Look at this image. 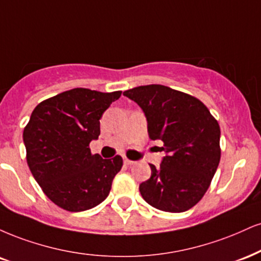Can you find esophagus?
<instances>
[{"instance_id": "1", "label": "esophagus", "mask_w": 261, "mask_h": 261, "mask_svg": "<svg viewBox=\"0 0 261 261\" xmlns=\"http://www.w3.org/2000/svg\"><path fill=\"white\" fill-rule=\"evenodd\" d=\"M124 164L125 165H133V164H135V162L130 161V159L126 158V156H124Z\"/></svg>"}]
</instances>
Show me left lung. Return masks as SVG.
<instances>
[{
  "instance_id": "8db88e82",
  "label": "left lung",
  "mask_w": 261,
  "mask_h": 261,
  "mask_svg": "<svg viewBox=\"0 0 261 261\" xmlns=\"http://www.w3.org/2000/svg\"><path fill=\"white\" fill-rule=\"evenodd\" d=\"M124 96L141 107L150 140H162L166 155L140 185L149 205L182 213L196 205L210 186L220 162V126L196 97L164 85L134 87Z\"/></svg>"
}]
</instances>
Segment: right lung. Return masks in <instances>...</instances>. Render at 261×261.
<instances>
[{
    "instance_id": "add662e5",
    "label": "right lung",
    "mask_w": 261,
    "mask_h": 261,
    "mask_svg": "<svg viewBox=\"0 0 261 261\" xmlns=\"http://www.w3.org/2000/svg\"><path fill=\"white\" fill-rule=\"evenodd\" d=\"M121 91L73 89L42 100L24 127L27 162L43 193L68 212H84L102 203L120 171L122 158L92 154L99 119Z\"/></svg>"
}]
</instances>
